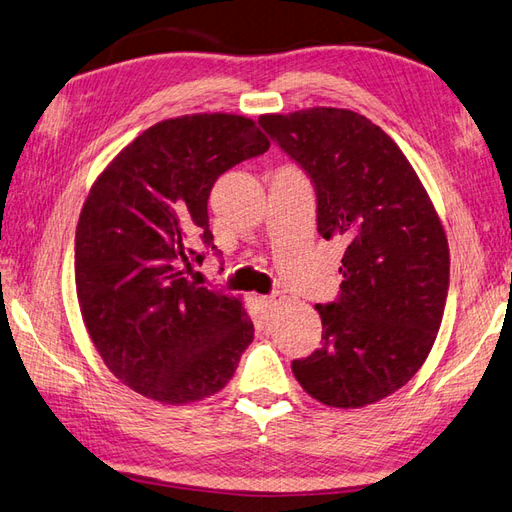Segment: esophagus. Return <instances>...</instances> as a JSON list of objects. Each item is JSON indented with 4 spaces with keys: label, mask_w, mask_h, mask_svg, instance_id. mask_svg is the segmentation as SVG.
I'll list each match as a JSON object with an SVG mask.
<instances>
[{
    "label": "esophagus",
    "mask_w": 512,
    "mask_h": 512,
    "mask_svg": "<svg viewBox=\"0 0 512 512\" xmlns=\"http://www.w3.org/2000/svg\"><path fill=\"white\" fill-rule=\"evenodd\" d=\"M281 305V296L279 294H272V296H259V307L264 316H272Z\"/></svg>",
    "instance_id": "1"
}]
</instances>
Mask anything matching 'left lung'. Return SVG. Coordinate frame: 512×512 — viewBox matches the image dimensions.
Returning a JSON list of instances; mask_svg holds the SVG:
<instances>
[{"mask_svg": "<svg viewBox=\"0 0 512 512\" xmlns=\"http://www.w3.org/2000/svg\"><path fill=\"white\" fill-rule=\"evenodd\" d=\"M259 126L314 183L318 233L344 244L338 299L316 305L323 344L292 362L294 377L325 406H368L406 386L436 340L443 224L399 146L364 115L316 106Z\"/></svg>", "mask_w": 512, "mask_h": 512, "instance_id": "1", "label": "left lung"}]
</instances>
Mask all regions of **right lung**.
Masks as SVG:
<instances>
[{
    "instance_id": "add662e5",
    "label": "right lung",
    "mask_w": 512,
    "mask_h": 512,
    "mask_svg": "<svg viewBox=\"0 0 512 512\" xmlns=\"http://www.w3.org/2000/svg\"><path fill=\"white\" fill-rule=\"evenodd\" d=\"M270 148L253 120L198 113L144 130L109 163L80 211L76 292L95 349L122 384L181 406L233 377L253 323L244 305L185 275L211 251L218 176Z\"/></svg>"
}]
</instances>
